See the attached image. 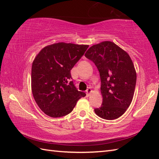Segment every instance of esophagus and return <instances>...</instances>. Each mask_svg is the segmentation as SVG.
Segmentation results:
<instances>
[{
	"label": "esophagus",
	"instance_id": "1",
	"mask_svg": "<svg viewBox=\"0 0 159 159\" xmlns=\"http://www.w3.org/2000/svg\"><path fill=\"white\" fill-rule=\"evenodd\" d=\"M92 92V89L90 88V87H89L88 89H87V90H86V93H87V96H89V95H90V93Z\"/></svg>",
	"mask_w": 159,
	"mask_h": 159
}]
</instances>
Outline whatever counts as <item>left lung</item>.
Masks as SVG:
<instances>
[{"label":"left lung","instance_id":"left-lung-1","mask_svg":"<svg viewBox=\"0 0 159 159\" xmlns=\"http://www.w3.org/2000/svg\"><path fill=\"white\" fill-rule=\"evenodd\" d=\"M85 56L100 72L103 100L94 111L104 120L117 119L126 112L133 98L137 74L133 61L125 50L110 41L91 46Z\"/></svg>","mask_w":159,"mask_h":159}]
</instances>
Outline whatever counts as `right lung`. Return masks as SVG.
Here are the masks:
<instances>
[{
  "instance_id": "add662e5",
  "label": "right lung",
  "mask_w": 159,
  "mask_h": 159,
  "mask_svg": "<svg viewBox=\"0 0 159 159\" xmlns=\"http://www.w3.org/2000/svg\"><path fill=\"white\" fill-rule=\"evenodd\" d=\"M88 45L59 42L42 48L33 60L31 89L38 107L52 117L65 116L86 93L79 92L70 79V70Z\"/></svg>"
}]
</instances>
